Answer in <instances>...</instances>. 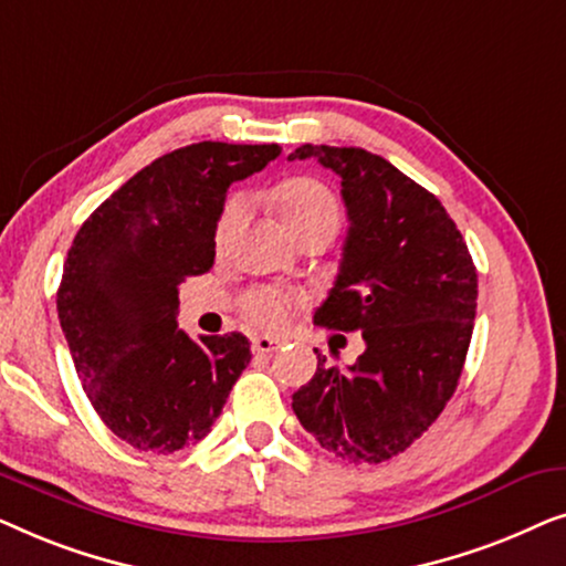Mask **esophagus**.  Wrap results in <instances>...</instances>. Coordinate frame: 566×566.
Returning a JSON list of instances; mask_svg holds the SVG:
<instances>
[{
  "label": "esophagus",
  "mask_w": 566,
  "mask_h": 566,
  "mask_svg": "<svg viewBox=\"0 0 566 566\" xmlns=\"http://www.w3.org/2000/svg\"><path fill=\"white\" fill-rule=\"evenodd\" d=\"M277 347H281V339H275V337L258 335L252 339V350L254 353H273V350H277Z\"/></svg>",
  "instance_id": "esophagus-1"
}]
</instances>
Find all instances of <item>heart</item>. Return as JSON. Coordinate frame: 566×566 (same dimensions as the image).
I'll list each match as a JSON object with an SVG mask.
<instances>
[{"label": "heart", "instance_id": "b5f03b06", "mask_svg": "<svg viewBox=\"0 0 566 566\" xmlns=\"http://www.w3.org/2000/svg\"><path fill=\"white\" fill-rule=\"evenodd\" d=\"M244 213H247V196H231L229 203L223 206L219 227H216V239L223 242V239L237 229V223L244 219ZM281 219L285 221V227H289L293 234H301V231L312 227L335 229L339 221V206L335 196H332L322 182L301 177V180H293L281 190ZM296 301H298L296 296H291V293H283L277 289H258L247 293L242 301V308L247 319L258 324V327L277 329L289 322Z\"/></svg>", "mask_w": 566, "mask_h": 566}]
</instances>
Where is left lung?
Here are the masks:
<instances>
[{
    "label": "left lung",
    "instance_id": "left-lung-1",
    "mask_svg": "<svg viewBox=\"0 0 566 566\" xmlns=\"http://www.w3.org/2000/svg\"><path fill=\"white\" fill-rule=\"evenodd\" d=\"M343 185L347 239L335 289L314 322L363 332L366 353L339 370L316 353V374L293 412L322 448L353 463L407 451L459 386L476 316V268L440 200L391 161L355 146L304 144Z\"/></svg>",
    "mask_w": 566,
    "mask_h": 566
}]
</instances>
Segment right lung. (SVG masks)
I'll list each match as a JSON object with an SVG mask.
<instances>
[{
  "label": "right lung",
  "instance_id": "1",
  "mask_svg": "<svg viewBox=\"0 0 566 566\" xmlns=\"http://www.w3.org/2000/svg\"><path fill=\"white\" fill-rule=\"evenodd\" d=\"M277 144L200 142L154 159L76 231L56 293L76 376L107 428L138 451L175 453L211 432L250 366V339H190L180 283L213 268L229 185Z\"/></svg>",
  "mask_w": 566,
  "mask_h": 566
}]
</instances>
